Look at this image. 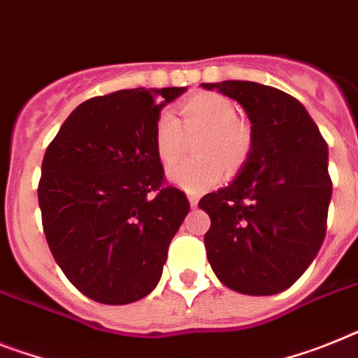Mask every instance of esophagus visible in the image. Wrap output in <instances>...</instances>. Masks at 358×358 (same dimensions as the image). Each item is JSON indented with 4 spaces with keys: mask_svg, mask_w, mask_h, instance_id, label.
Here are the masks:
<instances>
[{
    "mask_svg": "<svg viewBox=\"0 0 358 358\" xmlns=\"http://www.w3.org/2000/svg\"><path fill=\"white\" fill-rule=\"evenodd\" d=\"M188 201H190V206H194V208H196L197 203H199V197H197L196 194H188Z\"/></svg>",
    "mask_w": 358,
    "mask_h": 358,
    "instance_id": "34e87169",
    "label": "esophagus"
}]
</instances>
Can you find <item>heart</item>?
Segmentation results:
<instances>
[{
	"instance_id": "1",
	"label": "heart",
	"mask_w": 358,
	"mask_h": 358,
	"mask_svg": "<svg viewBox=\"0 0 358 358\" xmlns=\"http://www.w3.org/2000/svg\"><path fill=\"white\" fill-rule=\"evenodd\" d=\"M181 120L170 109L155 120V150L164 164L181 157L186 135L201 133L196 144L197 161L179 162L168 170V181L190 194H201L215 186L227 172H238L252 152L254 137L249 124L238 119V108L225 94L197 93L181 106Z\"/></svg>"
}]
</instances>
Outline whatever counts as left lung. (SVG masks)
<instances>
[{
    "instance_id": "8db88e82",
    "label": "left lung",
    "mask_w": 358,
    "mask_h": 358,
    "mask_svg": "<svg viewBox=\"0 0 358 358\" xmlns=\"http://www.w3.org/2000/svg\"><path fill=\"white\" fill-rule=\"evenodd\" d=\"M236 100L250 120L254 144L239 176L206 194V258L223 285L267 296L289 289L326 238L331 177L327 144L294 96L271 85L225 80L201 84Z\"/></svg>"
}]
</instances>
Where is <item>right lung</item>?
<instances>
[{
	"label": "right lung",
	"instance_id": "add662e5",
	"mask_svg": "<svg viewBox=\"0 0 358 358\" xmlns=\"http://www.w3.org/2000/svg\"><path fill=\"white\" fill-rule=\"evenodd\" d=\"M185 91L137 87L85 100L43 155L38 203L47 243L94 302H137L161 280L190 203L164 185L153 131L161 109Z\"/></svg>",
	"mask_w": 358,
	"mask_h": 358
}]
</instances>
